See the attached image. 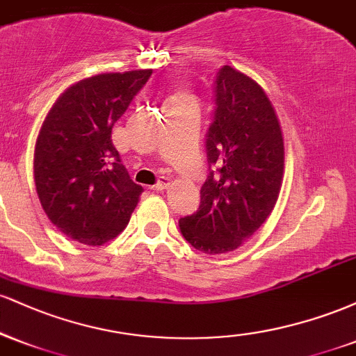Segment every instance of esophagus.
<instances>
[{"label": "esophagus", "mask_w": 356, "mask_h": 356, "mask_svg": "<svg viewBox=\"0 0 356 356\" xmlns=\"http://www.w3.org/2000/svg\"><path fill=\"white\" fill-rule=\"evenodd\" d=\"M169 186H170V179H169V177H162L161 181L155 184V186H152V189L159 192V191L167 189V187H169Z\"/></svg>", "instance_id": "1"}]
</instances>
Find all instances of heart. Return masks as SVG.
I'll return each mask as SVG.
<instances>
[{
  "label": "heart",
  "mask_w": 356,
  "mask_h": 356,
  "mask_svg": "<svg viewBox=\"0 0 356 356\" xmlns=\"http://www.w3.org/2000/svg\"><path fill=\"white\" fill-rule=\"evenodd\" d=\"M186 97H189V95H187V93H177V95H175L174 97V99H186Z\"/></svg>",
  "instance_id": "obj_1"
}]
</instances>
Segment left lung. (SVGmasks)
I'll list each match as a JSON object with an SVG mask.
<instances>
[{
	"instance_id": "8db88e82",
	"label": "left lung",
	"mask_w": 356,
	"mask_h": 356,
	"mask_svg": "<svg viewBox=\"0 0 356 356\" xmlns=\"http://www.w3.org/2000/svg\"><path fill=\"white\" fill-rule=\"evenodd\" d=\"M216 165L197 212L179 220L182 236L206 254L238 249L275 209L284 175V138L261 85L236 68L216 80L214 122L206 138Z\"/></svg>"
}]
</instances>
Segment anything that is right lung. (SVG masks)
Masks as SVG:
<instances>
[{"instance_id": "add662e5", "label": "right lung", "mask_w": 356, "mask_h": 356, "mask_svg": "<svg viewBox=\"0 0 356 356\" xmlns=\"http://www.w3.org/2000/svg\"><path fill=\"white\" fill-rule=\"evenodd\" d=\"M150 73H99L76 81L44 117L35 145L36 192L67 238L102 246L129 224L144 189L122 164L112 129Z\"/></svg>"}]
</instances>
